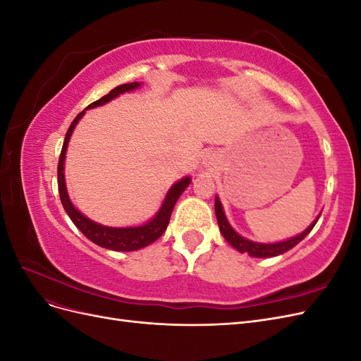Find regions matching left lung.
Masks as SVG:
<instances>
[{
  "instance_id": "8db88e82",
  "label": "left lung",
  "mask_w": 361,
  "mask_h": 361,
  "mask_svg": "<svg viewBox=\"0 0 361 361\" xmlns=\"http://www.w3.org/2000/svg\"><path fill=\"white\" fill-rule=\"evenodd\" d=\"M215 215H216L218 227H220V232L224 236L226 241L231 244L233 248H236L238 251H241V253H247V255L253 256V257H272V256L283 255L285 251L293 248L298 243H301L302 239L312 232V228L314 227L316 221L319 220V216H318L307 228H305L302 233L288 239V241L274 243V244H262V243L250 241V239L243 238L241 235L233 231L232 226L228 224V221H227V218H226L224 211H223L221 202L218 197H215Z\"/></svg>"
}]
</instances>
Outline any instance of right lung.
<instances>
[{"instance_id": "1", "label": "right lung", "mask_w": 361, "mask_h": 361, "mask_svg": "<svg viewBox=\"0 0 361 361\" xmlns=\"http://www.w3.org/2000/svg\"><path fill=\"white\" fill-rule=\"evenodd\" d=\"M138 85H140V82H128V84L117 85L116 89H113L108 94L102 96L101 99H97L93 104H90L89 106L85 108V110L110 102L118 94L137 89ZM85 110L73 118V122L71 123L68 133H66V137H64V143H63L60 159H59V167H57L59 194H60V200H61L64 211H66V214L71 216V220L73 221V224L84 233V236L89 238L92 243L97 244L99 247H104V248H108V250H114V251H135V250H140L143 247H147L149 244L157 241V239L164 232H166V228H167L169 221H170L171 212H173V207H174V204H176L178 199L180 197V194L190 185L191 178H183L179 182L174 183L173 187L170 188V191L167 192L166 199H164L162 206H161V209L158 211V214L154 218H152L149 223H146L143 226H138V227H108V226L97 224V223L89 220V218L84 216L78 209H75V206L72 204L69 195H68V191H66V182H64V157H66L68 143H69L71 135L73 133L75 125L80 122V118L84 116Z\"/></svg>"}]
</instances>
